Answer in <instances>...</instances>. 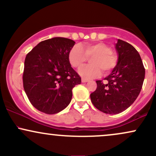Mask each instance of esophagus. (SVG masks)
<instances>
[{
  "instance_id": "1",
  "label": "esophagus",
  "mask_w": 156,
  "mask_h": 156,
  "mask_svg": "<svg viewBox=\"0 0 156 156\" xmlns=\"http://www.w3.org/2000/svg\"><path fill=\"white\" fill-rule=\"evenodd\" d=\"M81 81L83 82V83H87V82H88V81H89V80L85 79V78H82V79H81Z\"/></svg>"
}]
</instances>
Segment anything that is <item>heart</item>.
<instances>
[{"label":"heart","mask_w":156,"mask_h":156,"mask_svg":"<svg viewBox=\"0 0 156 156\" xmlns=\"http://www.w3.org/2000/svg\"><path fill=\"white\" fill-rule=\"evenodd\" d=\"M87 58L91 64L80 69L79 74L86 79L97 78L102 70L108 73L116 66L117 58L112 52V48L103 42L86 44L80 47L74 46L68 54V59L73 67L80 68L86 63Z\"/></svg>","instance_id":"heart-1"}]
</instances>
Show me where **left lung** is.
Segmentation results:
<instances>
[{
    "label": "left lung",
    "mask_w": 156,
    "mask_h": 156,
    "mask_svg": "<svg viewBox=\"0 0 156 156\" xmlns=\"http://www.w3.org/2000/svg\"><path fill=\"white\" fill-rule=\"evenodd\" d=\"M117 63L106 83L97 80V89L90 94L93 105L108 114L121 113L133 103L139 96L145 76L140 55L131 44L118 39L115 44Z\"/></svg>",
    "instance_id": "8db88e82"
}]
</instances>
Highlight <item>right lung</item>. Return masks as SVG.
Masks as SVG:
<instances>
[{
	"label": "right lung",
	"mask_w": 156,
	"mask_h": 156,
	"mask_svg": "<svg viewBox=\"0 0 156 156\" xmlns=\"http://www.w3.org/2000/svg\"><path fill=\"white\" fill-rule=\"evenodd\" d=\"M76 42L54 37L39 42L25 59L23 80L34 107L48 114L62 111L72 100V90L81 78L69 63L68 54Z\"/></svg>",
	"instance_id": "obj_1"
}]
</instances>
